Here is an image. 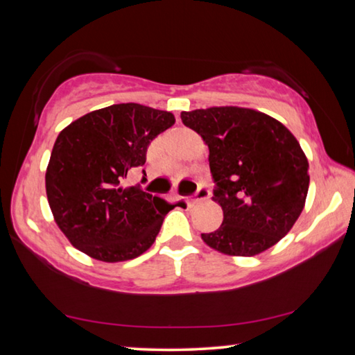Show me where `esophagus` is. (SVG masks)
<instances>
[{"mask_svg": "<svg viewBox=\"0 0 355 355\" xmlns=\"http://www.w3.org/2000/svg\"><path fill=\"white\" fill-rule=\"evenodd\" d=\"M209 197V191H208V188L207 186H203V184H200L199 186V189H197V192L194 196H191V197H188V205H196V203H199V202H202V200H207Z\"/></svg>", "mask_w": 355, "mask_h": 355, "instance_id": "1", "label": "esophagus"}]
</instances>
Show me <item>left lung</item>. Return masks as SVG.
Masks as SVG:
<instances>
[{
    "instance_id": "1",
    "label": "left lung",
    "mask_w": 355,
    "mask_h": 355,
    "mask_svg": "<svg viewBox=\"0 0 355 355\" xmlns=\"http://www.w3.org/2000/svg\"><path fill=\"white\" fill-rule=\"evenodd\" d=\"M209 150L224 211L203 243L230 257H254L272 248L296 224L307 199L309 159L284 123L252 107L213 106L182 112Z\"/></svg>"
}]
</instances>
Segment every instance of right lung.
I'll list each match as a JSON object with an SVG mask.
<instances>
[{
    "label": "right lung",
    "instance_id": "right-lung-1",
    "mask_svg": "<svg viewBox=\"0 0 355 355\" xmlns=\"http://www.w3.org/2000/svg\"><path fill=\"white\" fill-rule=\"evenodd\" d=\"M173 123L169 111L120 103L89 112L59 133L45 189L71 245L105 263L133 260L152 248L175 205L123 182L146 164L150 142Z\"/></svg>",
    "mask_w": 355,
    "mask_h": 355
}]
</instances>
